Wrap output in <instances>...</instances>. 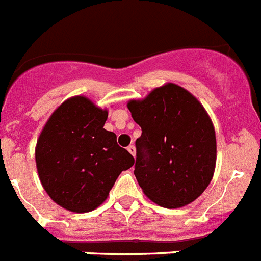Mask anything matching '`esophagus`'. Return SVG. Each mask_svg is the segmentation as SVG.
<instances>
[{
  "instance_id": "esophagus-1",
  "label": "esophagus",
  "mask_w": 261,
  "mask_h": 261,
  "mask_svg": "<svg viewBox=\"0 0 261 261\" xmlns=\"http://www.w3.org/2000/svg\"><path fill=\"white\" fill-rule=\"evenodd\" d=\"M128 152L130 153V154H132L133 157H135V155H136V148H135V145H129V146H128Z\"/></svg>"
}]
</instances>
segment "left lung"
Here are the masks:
<instances>
[{"label": "left lung", "instance_id": "left-lung-1", "mask_svg": "<svg viewBox=\"0 0 261 261\" xmlns=\"http://www.w3.org/2000/svg\"><path fill=\"white\" fill-rule=\"evenodd\" d=\"M128 109L141 126L136 140V179L144 194L166 208L197 199L213 179L215 129L206 109L189 91L164 84Z\"/></svg>", "mask_w": 261, "mask_h": 261}]
</instances>
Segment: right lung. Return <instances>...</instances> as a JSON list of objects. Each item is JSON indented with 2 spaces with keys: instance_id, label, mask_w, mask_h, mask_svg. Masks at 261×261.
I'll list each match as a JSON object with an SVG mask.
<instances>
[{
  "instance_id": "obj_1",
  "label": "right lung",
  "mask_w": 261,
  "mask_h": 261,
  "mask_svg": "<svg viewBox=\"0 0 261 261\" xmlns=\"http://www.w3.org/2000/svg\"><path fill=\"white\" fill-rule=\"evenodd\" d=\"M108 111L86 96L67 99L42 129L35 146L41 184L55 203L88 213L103 203L122 170L135 164L116 135L104 129Z\"/></svg>"
}]
</instances>
